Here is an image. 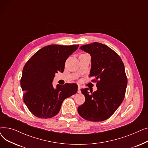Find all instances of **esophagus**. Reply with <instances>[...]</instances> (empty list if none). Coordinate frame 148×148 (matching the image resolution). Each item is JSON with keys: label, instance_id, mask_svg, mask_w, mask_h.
<instances>
[{"label": "esophagus", "instance_id": "obj_1", "mask_svg": "<svg viewBox=\"0 0 148 148\" xmlns=\"http://www.w3.org/2000/svg\"><path fill=\"white\" fill-rule=\"evenodd\" d=\"M80 89H81V87H80V86H78V90H77V92H78V93H81Z\"/></svg>", "mask_w": 148, "mask_h": 148}]
</instances>
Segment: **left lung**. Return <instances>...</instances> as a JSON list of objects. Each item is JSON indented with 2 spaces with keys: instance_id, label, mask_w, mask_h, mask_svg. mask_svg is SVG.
Returning <instances> with one entry per match:
<instances>
[{
  "instance_id": "1",
  "label": "left lung",
  "mask_w": 148,
  "mask_h": 148,
  "mask_svg": "<svg viewBox=\"0 0 148 148\" xmlns=\"http://www.w3.org/2000/svg\"><path fill=\"white\" fill-rule=\"evenodd\" d=\"M80 49L91 56L89 77L97 82V91L82 89L85 101L78 107V113L84 119L93 122L109 118L122 103L125 95L127 77L123 62L114 50L99 42L83 45Z\"/></svg>"
}]
</instances>
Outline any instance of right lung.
I'll list each match as a JSON object with an SVG mask.
<instances>
[{
	"label": "right lung",
	"mask_w": 148,
	"mask_h": 148,
	"mask_svg": "<svg viewBox=\"0 0 148 148\" xmlns=\"http://www.w3.org/2000/svg\"><path fill=\"white\" fill-rule=\"evenodd\" d=\"M79 46H45L26 62L20 80L23 101L36 117L47 119L56 116L64 100L77 93L78 86L75 83L58 84L54 88L52 82L55 73L64 72L66 60Z\"/></svg>",
	"instance_id": "obj_1"
}]
</instances>
